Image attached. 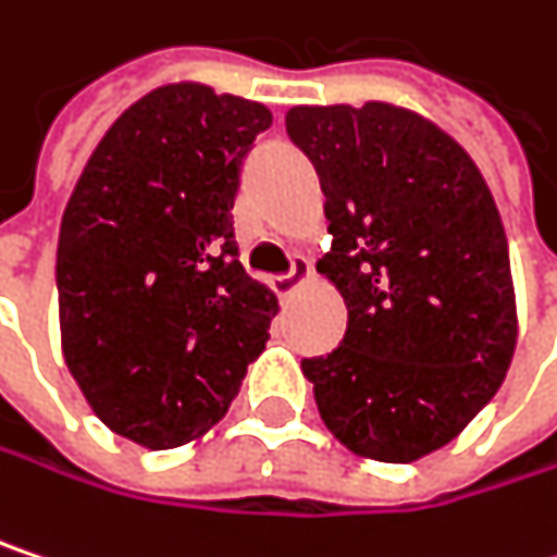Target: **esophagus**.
<instances>
[{
    "label": "esophagus",
    "instance_id": "1",
    "mask_svg": "<svg viewBox=\"0 0 557 557\" xmlns=\"http://www.w3.org/2000/svg\"><path fill=\"white\" fill-rule=\"evenodd\" d=\"M309 274H312V264L306 261V258H293V268H289V274H280V277L271 280V286H274V293L277 296H289V293H296V286L302 283V280H309Z\"/></svg>",
    "mask_w": 557,
    "mask_h": 557
}]
</instances>
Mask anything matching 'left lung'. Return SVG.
I'll return each instance as SVG.
<instances>
[{
    "mask_svg": "<svg viewBox=\"0 0 557 557\" xmlns=\"http://www.w3.org/2000/svg\"><path fill=\"white\" fill-rule=\"evenodd\" d=\"M286 133L322 181L319 274L347 306L341 347L302 376L350 453L414 462L466 430L517 350L497 203L472 156L408 108L299 104Z\"/></svg>",
    "mask_w": 557,
    "mask_h": 557,
    "instance_id": "1",
    "label": "left lung"
}]
</instances>
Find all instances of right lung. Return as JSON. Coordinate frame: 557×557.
I'll return each mask as SVG.
<instances>
[{"instance_id": "add662e5", "label": "right lung", "mask_w": 557, "mask_h": 557, "mask_svg": "<svg viewBox=\"0 0 557 557\" xmlns=\"http://www.w3.org/2000/svg\"><path fill=\"white\" fill-rule=\"evenodd\" d=\"M271 111L200 82L143 95L82 169L57 245L63 360L91 411L175 449L228 411L277 296L232 232L242 159Z\"/></svg>"}]
</instances>
